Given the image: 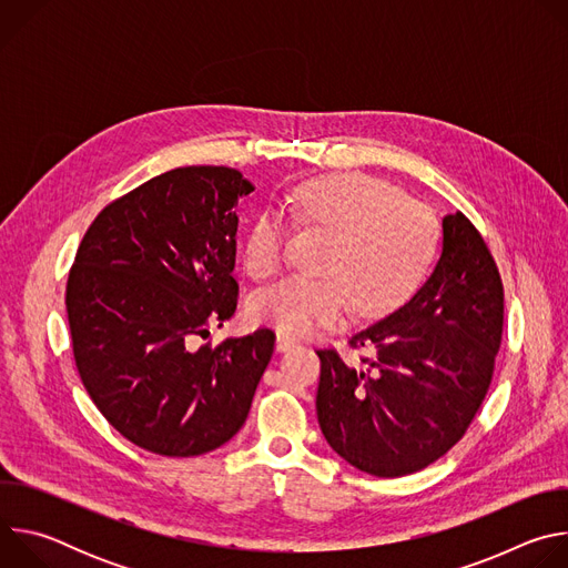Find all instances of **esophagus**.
Instances as JSON below:
<instances>
[{"instance_id":"esophagus-1","label":"esophagus","mask_w":568,"mask_h":568,"mask_svg":"<svg viewBox=\"0 0 568 568\" xmlns=\"http://www.w3.org/2000/svg\"><path fill=\"white\" fill-rule=\"evenodd\" d=\"M296 344H298V342H296L294 337L285 335V333H278V335H276V351H278V353H285V351L294 348Z\"/></svg>"}]
</instances>
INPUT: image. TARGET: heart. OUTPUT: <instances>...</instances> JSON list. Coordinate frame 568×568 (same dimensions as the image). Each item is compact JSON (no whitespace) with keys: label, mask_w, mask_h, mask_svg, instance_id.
Wrapping results in <instances>:
<instances>
[{"label":"heart","mask_w":568,"mask_h":568,"mask_svg":"<svg viewBox=\"0 0 568 568\" xmlns=\"http://www.w3.org/2000/svg\"><path fill=\"white\" fill-rule=\"evenodd\" d=\"M287 206L298 226L333 233L321 274L287 276L254 294L250 312L285 335L339 326L355 312L375 318L393 312L427 278L438 247L434 213L364 173H335L298 184ZM287 224L276 209L256 215L245 242V270L272 276L285 258Z\"/></svg>","instance_id":"1"}]
</instances>
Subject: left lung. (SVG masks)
<instances>
[{
    "instance_id": "1",
    "label": "left lung",
    "mask_w": 568,
    "mask_h": 568,
    "mask_svg": "<svg viewBox=\"0 0 568 568\" xmlns=\"http://www.w3.org/2000/svg\"><path fill=\"white\" fill-rule=\"evenodd\" d=\"M504 333V285L476 226L443 217L440 258L427 283L386 318L351 337L348 366L316 351V418L353 467L395 478L425 469L467 432L490 388Z\"/></svg>"
}]
</instances>
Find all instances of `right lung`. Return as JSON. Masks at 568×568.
Returning <instances> with one entry per match:
<instances>
[{"mask_svg": "<svg viewBox=\"0 0 568 568\" xmlns=\"http://www.w3.org/2000/svg\"><path fill=\"white\" fill-rule=\"evenodd\" d=\"M240 171L186 166L108 204L67 281L80 379L105 420L159 456H200L245 425L276 335L195 348L237 305Z\"/></svg>", "mask_w": 568, "mask_h": 568, "instance_id": "add662e5", "label": "right lung"}]
</instances>
